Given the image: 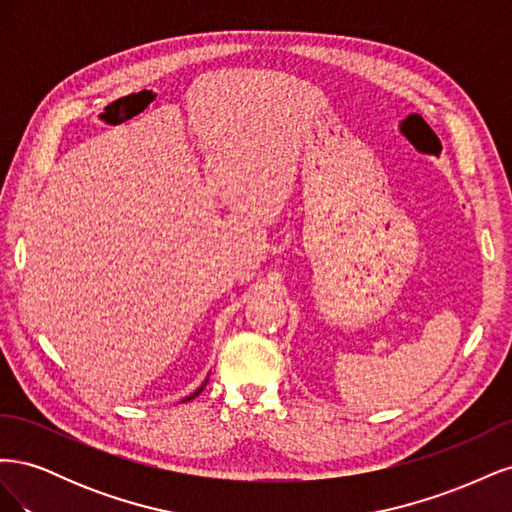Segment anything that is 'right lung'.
Returning <instances> with one entry per match:
<instances>
[{
	"instance_id": "add662e5",
	"label": "right lung",
	"mask_w": 512,
	"mask_h": 512,
	"mask_svg": "<svg viewBox=\"0 0 512 512\" xmlns=\"http://www.w3.org/2000/svg\"><path fill=\"white\" fill-rule=\"evenodd\" d=\"M200 391H203V386H200V389H198V391H196V393H194V395H192V397H190V399H194V397H196V395H198V393H200Z\"/></svg>"
}]
</instances>
